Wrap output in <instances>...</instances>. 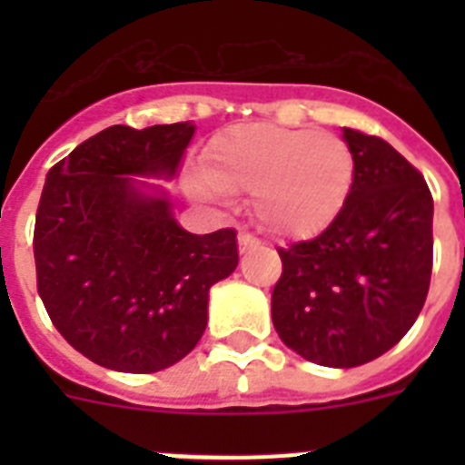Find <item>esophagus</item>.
<instances>
[{
    "label": "esophagus",
    "mask_w": 465,
    "mask_h": 465,
    "mask_svg": "<svg viewBox=\"0 0 465 465\" xmlns=\"http://www.w3.org/2000/svg\"><path fill=\"white\" fill-rule=\"evenodd\" d=\"M237 244H240V253H246L249 249L258 246V240L253 235H249V232H244V230H242L240 235H237Z\"/></svg>",
    "instance_id": "esophagus-1"
}]
</instances>
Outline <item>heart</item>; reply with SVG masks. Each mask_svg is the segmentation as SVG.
Wrapping results in <instances>:
<instances>
[{
    "mask_svg": "<svg viewBox=\"0 0 465 465\" xmlns=\"http://www.w3.org/2000/svg\"><path fill=\"white\" fill-rule=\"evenodd\" d=\"M354 186V153L323 130L272 123L225 127L204 151L191 191L207 203L252 193L253 219L279 240H312L340 216Z\"/></svg>",
    "mask_w": 465,
    "mask_h": 465,
    "instance_id": "b5f03b06",
    "label": "heart"
}]
</instances>
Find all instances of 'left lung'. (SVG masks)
Listing matches in <instances>:
<instances>
[{
	"label": "left lung",
	"mask_w": 465,
	"mask_h": 465,
	"mask_svg": "<svg viewBox=\"0 0 465 465\" xmlns=\"http://www.w3.org/2000/svg\"><path fill=\"white\" fill-rule=\"evenodd\" d=\"M354 186L340 216L310 242L277 249L272 323L282 342L326 368H356L401 342L426 302L433 197L391 143L351 127Z\"/></svg>",
	"instance_id": "obj_1"
}]
</instances>
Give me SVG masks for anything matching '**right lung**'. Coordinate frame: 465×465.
Segmentation results:
<instances>
[{
    "label": "right lung",
    "instance_id": "obj_1",
    "mask_svg": "<svg viewBox=\"0 0 465 465\" xmlns=\"http://www.w3.org/2000/svg\"><path fill=\"white\" fill-rule=\"evenodd\" d=\"M193 123L111 125L46 174L35 223L36 289L53 326L93 363L165 371L200 342L209 289L235 272L232 228L193 235L170 193Z\"/></svg>",
    "mask_w": 465,
    "mask_h": 465
}]
</instances>
